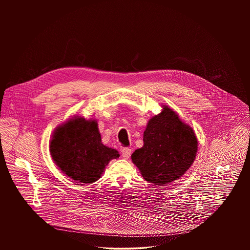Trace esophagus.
Returning a JSON list of instances; mask_svg holds the SVG:
<instances>
[{
	"instance_id": "obj_1",
	"label": "esophagus",
	"mask_w": 250,
	"mask_h": 250,
	"mask_svg": "<svg viewBox=\"0 0 250 250\" xmlns=\"http://www.w3.org/2000/svg\"><path fill=\"white\" fill-rule=\"evenodd\" d=\"M131 153H132V150H131L130 148H124L122 150V156L125 159H128L130 157Z\"/></svg>"
}]
</instances>
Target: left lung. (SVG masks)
I'll return each mask as SVG.
<instances>
[{"label": "left lung", "instance_id": "obj_1", "mask_svg": "<svg viewBox=\"0 0 250 250\" xmlns=\"http://www.w3.org/2000/svg\"><path fill=\"white\" fill-rule=\"evenodd\" d=\"M143 143L131 159L143 178L157 187L182 177L193 164L198 151L193 129L167 106L149 120Z\"/></svg>", "mask_w": 250, "mask_h": 250}]
</instances>
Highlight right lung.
I'll list each match as a JSON object with an SVG mask.
<instances>
[{
    "instance_id": "right-lung-1",
    "label": "right lung",
    "mask_w": 250,
    "mask_h": 250,
    "mask_svg": "<svg viewBox=\"0 0 250 250\" xmlns=\"http://www.w3.org/2000/svg\"><path fill=\"white\" fill-rule=\"evenodd\" d=\"M55 164L68 177L83 184L101 177L111 159L119 153L101 143L95 120L74 117L54 131L49 144Z\"/></svg>"
}]
</instances>
